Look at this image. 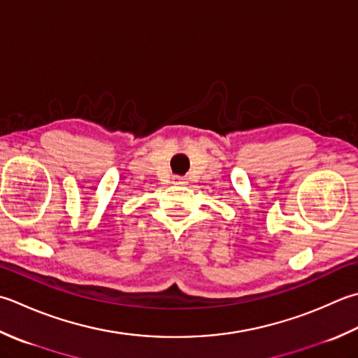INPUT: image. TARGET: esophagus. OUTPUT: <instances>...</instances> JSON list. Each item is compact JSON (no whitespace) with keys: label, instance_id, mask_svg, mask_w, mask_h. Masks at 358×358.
Listing matches in <instances>:
<instances>
[{"label":"esophagus","instance_id":"obj_1","mask_svg":"<svg viewBox=\"0 0 358 358\" xmlns=\"http://www.w3.org/2000/svg\"><path fill=\"white\" fill-rule=\"evenodd\" d=\"M173 183L186 185L187 183V178H185V177H173Z\"/></svg>","mask_w":358,"mask_h":358}]
</instances>
